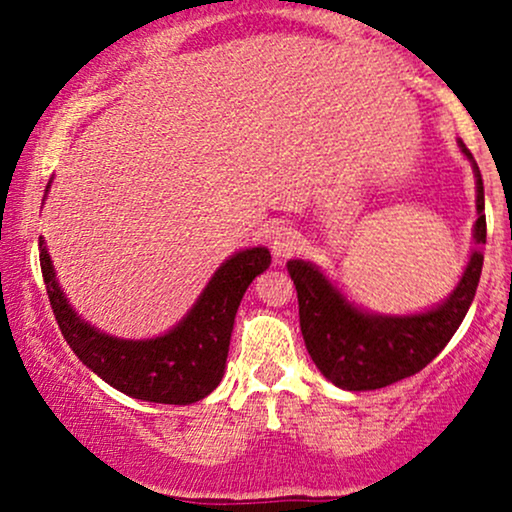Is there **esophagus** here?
Returning a JSON list of instances; mask_svg holds the SVG:
<instances>
[{"label": "esophagus", "mask_w": 512, "mask_h": 512, "mask_svg": "<svg viewBox=\"0 0 512 512\" xmlns=\"http://www.w3.org/2000/svg\"><path fill=\"white\" fill-rule=\"evenodd\" d=\"M298 245V233L293 226H286V223H281V226L274 228L272 233V252L276 257H286L291 255L293 250H296Z\"/></svg>", "instance_id": "34e87169"}]
</instances>
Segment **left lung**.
<instances>
[{
    "label": "left lung",
    "mask_w": 512,
    "mask_h": 512,
    "mask_svg": "<svg viewBox=\"0 0 512 512\" xmlns=\"http://www.w3.org/2000/svg\"><path fill=\"white\" fill-rule=\"evenodd\" d=\"M462 154L477 175V243H486L484 182L474 156L460 142ZM484 255L474 252L462 281L440 308L411 317L366 315L344 301L313 264L289 262V274L298 291V315L308 354L327 380L342 390H380L416 375L436 358L462 325L477 293Z\"/></svg>",
    "instance_id": "obj_1"
}]
</instances>
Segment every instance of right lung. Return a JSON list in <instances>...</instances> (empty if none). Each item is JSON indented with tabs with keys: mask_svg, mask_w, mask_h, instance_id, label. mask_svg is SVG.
I'll return each mask as SVG.
<instances>
[{
	"mask_svg": "<svg viewBox=\"0 0 512 512\" xmlns=\"http://www.w3.org/2000/svg\"><path fill=\"white\" fill-rule=\"evenodd\" d=\"M269 262L272 255L264 248L238 252L214 274L195 308L173 332L146 342H125L76 317L57 286L48 250L40 248L52 313L74 354L115 390L156 404L199 402L221 383L238 305L250 281Z\"/></svg>",
	"mask_w": 512,
	"mask_h": 512,
	"instance_id": "obj_1",
	"label": "right lung"
}]
</instances>
